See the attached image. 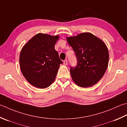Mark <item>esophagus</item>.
<instances>
[{
  "label": "esophagus",
  "instance_id": "esophagus-1",
  "mask_svg": "<svg viewBox=\"0 0 127 127\" xmlns=\"http://www.w3.org/2000/svg\"><path fill=\"white\" fill-rule=\"evenodd\" d=\"M63 63H64V65H67V64H68V61H67L66 59V60H65V61H64Z\"/></svg>",
  "mask_w": 127,
  "mask_h": 127
}]
</instances>
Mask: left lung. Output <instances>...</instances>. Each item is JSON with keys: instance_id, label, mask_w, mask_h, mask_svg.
Segmentation results:
<instances>
[{"instance_id": "1", "label": "left lung", "mask_w": 127, "mask_h": 127, "mask_svg": "<svg viewBox=\"0 0 127 127\" xmlns=\"http://www.w3.org/2000/svg\"><path fill=\"white\" fill-rule=\"evenodd\" d=\"M66 39L77 59L76 65L70 68L73 81L82 88L95 85L102 78L108 66L109 54L105 43L89 32Z\"/></svg>"}]
</instances>
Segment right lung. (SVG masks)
Wrapping results in <instances>:
<instances>
[{"mask_svg": "<svg viewBox=\"0 0 127 127\" xmlns=\"http://www.w3.org/2000/svg\"><path fill=\"white\" fill-rule=\"evenodd\" d=\"M59 36L38 33L22 48L20 65L22 74L32 85L39 89L50 86L54 81L61 64L54 46Z\"/></svg>", "mask_w": 127, "mask_h": 127, "instance_id": "right-lung-1", "label": "right lung"}]
</instances>
